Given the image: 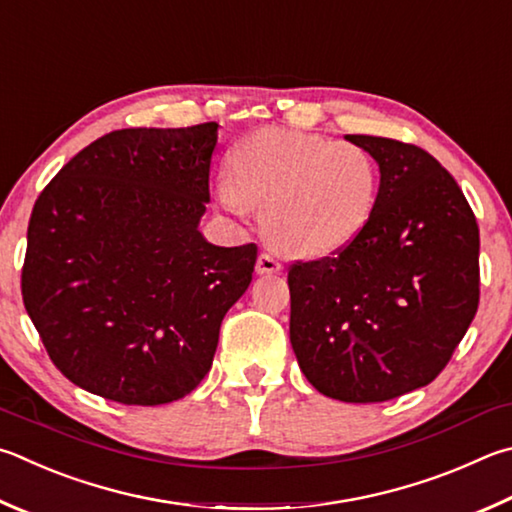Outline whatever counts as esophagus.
<instances>
[{
  "mask_svg": "<svg viewBox=\"0 0 512 512\" xmlns=\"http://www.w3.org/2000/svg\"><path fill=\"white\" fill-rule=\"evenodd\" d=\"M255 271H257L259 275H277V273L284 271V266H282L280 259L273 257L271 253H262V255L257 257Z\"/></svg>",
  "mask_w": 512,
  "mask_h": 512,
  "instance_id": "esophagus-1",
  "label": "esophagus"
}]
</instances>
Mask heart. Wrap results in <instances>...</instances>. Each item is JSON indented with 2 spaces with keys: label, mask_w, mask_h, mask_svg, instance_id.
I'll return each instance as SVG.
<instances>
[{
  "label": "heart",
  "mask_w": 512,
  "mask_h": 512,
  "mask_svg": "<svg viewBox=\"0 0 512 512\" xmlns=\"http://www.w3.org/2000/svg\"><path fill=\"white\" fill-rule=\"evenodd\" d=\"M378 190V163L362 145L264 127L232 147L215 199L232 217L262 208L266 237L288 253L327 257L369 226Z\"/></svg>",
  "instance_id": "obj_1"
}]
</instances>
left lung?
Wrapping results in <instances>:
<instances>
[{
  "mask_svg": "<svg viewBox=\"0 0 512 512\" xmlns=\"http://www.w3.org/2000/svg\"><path fill=\"white\" fill-rule=\"evenodd\" d=\"M380 170L369 226L288 271L291 345L306 380L345 403L430 385L479 306V226L452 174L410 143L347 134Z\"/></svg>",
  "mask_w": 512,
  "mask_h": 512,
  "instance_id": "left-lung-1",
  "label": "left lung"
}]
</instances>
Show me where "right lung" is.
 I'll return each instance as SVG.
<instances>
[{"label": "right lung", "instance_id": "add662e5", "mask_svg": "<svg viewBox=\"0 0 512 512\" xmlns=\"http://www.w3.org/2000/svg\"><path fill=\"white\" fill-rule=\"evenodd\" d=\"M217 127L105 134L37 197L22 297L73 385L163 405L210 371L221 320L257 262L255 244L215 246L199 230Z\"/></svg>", "mask_w": 512, "mask_h": 512}]
</instances>
